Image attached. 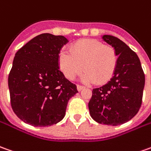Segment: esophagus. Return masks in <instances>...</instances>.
<instances>
[{"label":"esophagus","mask_w":151,"mask_h":151,"mask_svg":"<svg viewBox=\"0 0 151 151\" xmlns=\"http://www.w3.org/2000/svg\"><path fill=\"white\" fill-rule=\"evenodd\" d=\"M84 88H85V87H84V86H80V85H77L78 91H82Z\"/></svg>","instance_id":"esophagus-1"}]
</instances>
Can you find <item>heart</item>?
Listing matches in <instances>:
<instances>
[{"mask_svg": "<svg viewBox=\"0 0 151 151\" xmlns=\"http://www.w3.org/2000/svg\"><path fill=\"white\" fill-rule=\"evenodd\" d=\"M117 59L112 46L93 39H84L70 46V53L61 50L58 64L60 70L69 80H74L84 70L83 82L103 84L115 72Z\"/></svg>", "mask_w": 151, "mask_h": 151, "instance_id": "b5f03b06", "label": "heart"}]
</instances>
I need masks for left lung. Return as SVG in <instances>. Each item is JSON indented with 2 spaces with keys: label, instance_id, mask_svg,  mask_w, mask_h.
I'll return each mask as SVG.
<instances>
[{
  "label": "left lung",
  "instance_id": "1",
  "mask_svg": "<svg viewBox=\"0 0 151 151\" xmlns=\"http://www.w3.org/2000/svg\"><path fill=\"white\" fill-rule=\"evenodd\" d=\"M117 55V65L111 80L92 91L88 106L92 119L100 124L122 125L139 111L145 87V74L139 57L116 36L101 35Z\"/></svg>",
  "mask_w": 151,
  "mask_h": 151
}]
</instances>
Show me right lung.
<instances>
[{"instance_id": "add662e5", "label": "right lung", "mask_w": 151, "mask_h": 151, "mask_svg": "<svg viewBox=\"0 0 151 151\" xmlns=\"http://www.w3.org/2000/svg\"><path fill=\"white\" fill-rule=\"evenodd\" d=\"M69 42L63 35L40 34L17 51L8 76L11 104L22 121L45 127L60 122L76 86L60 71L58 56Z\"/></svg>"}]
</instances>
